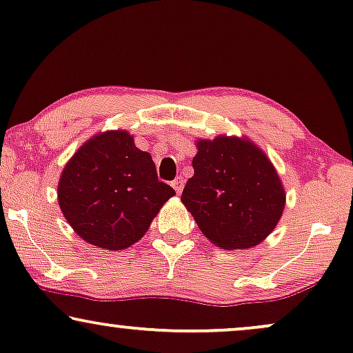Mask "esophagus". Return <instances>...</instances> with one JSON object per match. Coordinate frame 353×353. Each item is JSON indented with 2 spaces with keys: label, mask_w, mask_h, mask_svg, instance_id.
<instances>
[{
  "label": "esophagus",
  "mask_w": 353,
  "mask_h": 353,
  "mask_svg": "<svg viewBox=\"0 0 353 353\" xmlns=\"http://www.w3.org/2000/svg\"><path fill=\"white\" fill-rule=\"evenodd\" d=\"M172 186H173V190L176 191V194H181L183 188H185V180H183L181 176H178V178H175V180L172 181Z\"/></svg>",
  "instance_id": "esophagus-1"
}]
</instances>
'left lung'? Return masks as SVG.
I'll list each match as a JSON object with an SVG mask.
<instances>
[{
  "label": "left lung",
  "mask_w": 353,
  "mask_h": 353,
  "mask_svg": "<svg viewBox=\"0 0 353 353\" xmlns=\"http://www.w3.org/2000/svg\"><path fill=\"white\" fill-rule=\"evenodd\" d=\"M194 175L181 202L216 248L250 249L272 234L286 191L270 157L248 137L196 139Z\"/></svg>",
  "instance_id": "obj_1"
}]
</instances>
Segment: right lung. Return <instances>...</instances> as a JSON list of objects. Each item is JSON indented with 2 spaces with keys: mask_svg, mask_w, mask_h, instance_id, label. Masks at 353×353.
<instances>
[{
  "mask_svg": "<svg viewBox=\"0 0 353 353\" xmlns=\"http://www.w3.org/2000/svg\"><path fill=\"white\" fill-rule=\"evenodd\" d=\"M175 190L159 181L151 154L134 146L127 130L91 137L64 165L57 202L85 243L123 250L146 234Z\"/></svg>",
  "mask_w": 353,
  "mask_h": 353,
  "instance_id": "add662e5",
  "label": "right lung"
}]
</instances>
